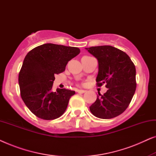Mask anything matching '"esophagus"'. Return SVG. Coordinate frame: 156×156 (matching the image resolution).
<instances>
[{
    "label": "esophagus",
    "instance_id": "esophagus-1",
    "mask_svg": "<svg viewBox=\"0 0 156 156\" xmlns=\"http://www.w3.org/2000/svg\"><path fill=\"white\" fill-rule=\"evenodd\" d=\"M76 91L77 93H80V94H83L84 92H86V91L85 90H83V89H76Z\"/></svg>",
    "mask_w": 156,
    "mask_h": 156
}]
</instances>
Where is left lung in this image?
Here are the masks:
<instances>
[{
	"label": "left lung",
	"mask_w": 156,
	"mask_h": 156,
	"mask_svg": "<svg viewBox=\"0 0 156 156\" xmlns=\"http://www.w3.org/2000/svg\"><path fill=\"white\" fill-rule=\"evenodd\" d=\"M99 62L97 87L106 84L108 90L99 94L89 107L99 119H109L122 114L131 103L136 89V67L126 53L110 45L86 48Z\"/></svg>",
	"instance_id": "obj_1"
}]
</instances>
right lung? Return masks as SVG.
<instances>
[{"instance_id":"right-lung-1","label":"right lung","mask_w":156,"mask_h":156,"mask_svg":"<svg viewBox=\"0 0 156 156\" xmlns=\"http://www.w3.org/2000/svg\"><path fill=\"white\" fill-rule=\"evenodd\" d=\"M75 47L47 43L37 46L25 56L19 72L20 96L30 111L43 120H53L67 109L74 91H52L55 75L65 70L68 62L80 54Z\"/></svg>"}]
</instances>
